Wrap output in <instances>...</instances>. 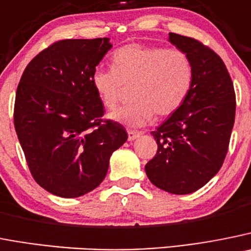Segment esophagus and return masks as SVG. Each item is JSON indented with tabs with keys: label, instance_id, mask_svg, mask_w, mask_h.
Instances as JSON below:
<instances>
[{
	"label": "esophagus",
	"instance_id": "esophagus-1",
	"mask_svg": "<svg viewBox=\"0 0 251 251\" xmlns=\"http://www.w3.org/2000/svg\"><path fill=\"white\" fill-rule=\"evenodd\" d=\"M142 133L141 132H134V130H128V141H134L137 139L138 137H141Z\"/></svg>",
	"mask_w": 251,
	"mask_h": 251
}]
</instances>
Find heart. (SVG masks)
Wrapping results in <instances>:
<instances>
[{"label": "heart", "instance_id": "heart-1", "mask_svg": "<svg viewBox=\"0 0 251 251\" xmlns=\"http://www.w3.org/2000/svg\"><path fill=\"white\" fill-rule=\"evenodd\" d=\"M112 62V68L93 71L92 84L109 110L121 102L124 84H134V102L110 114V118L129 127H143L155 113L159 117L176 113L192 89L193 64L180 50L130 43L117 50Z\"/></svg>", "mask_w": 251, "mask_h": 251}]
</instances>
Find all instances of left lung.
<instances>
[{"instance_id":"8db88e82","label":"left lung","mask_w":251,"mask_h":251,"mask_svg":"<svg viewBox=\"0 0 251 251\" xmlns=\"http://www.w3.org/2000/svg\"><path fill=\"white\" fill-rule=\"evenodd\" d=\"M188 54L193 86L176 113L151 132L158 151L146 164L149 180L172 194L201 189L222 168L235 121V92L223 59L190 37L169 33Z\"/></svg>"}]
</instances>
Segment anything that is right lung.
Returning a JSON list of instances; mask_svg holds the SVG:
<instances>
[{"label": "right lung", "instance_id": "obj_1", "mask_svg": "<svg viewBox=\"0 0 251 251\" xmlns=\"http://www.w3.org/2000/svg\"><path fill=\"white\" fill-rule=\"evenodd\" d=\"M109 38L62 40L28 63L16 92L15 129L34 180L62 198L92 192L109 158L127 141L121 124L102 119L92 73Z\"/></svg>", "mask_w": 251, "mask_h": 251}]
</instances>
